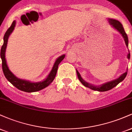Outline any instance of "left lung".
Listing matches in <instances>:
<instances>
[{"label": "left lung", "mask_w": 132, "mask_h": 132, "mask_svg": "<svg viewBox=\"0 0 132 132\" xmlns=\"http://www.w3.org/2000/svg\"><path fill=\"white\" fill-rule=\"evenodd\" d=\"M108 22L109 23V24L111 25L112 27H113L114 29H116V30H117L122 35V36L123 37L124 40H125V45L127 48L128 47V37H127V35L125 33V30H124V28L123 26H122V24L120 23V22H119L118 20H116L115 19H108ZM130 51L128 50V54H127V58L128 60H130ZM127 71L128 69H127L126 72H124L123 74H122V75H120L118 78L116 79H113L111 81H109L107 82L104 83V84H102L101 85H99V86H95V85H92L91 84H89V83L87 82L84 81L83 79L81 77V75L79 74V72H78V71L76 69V72H77V75H78V79L79 80L80 82L83 84L84 86L86 87H88V88L92 89V90H97V91L99 92H104V91H107V90H109L110 89H112L114 87H116L117 85L119 84L120 82H121L125 78L126 76L127 75Z\"/></svg>", "instance_id": "8db88e82"}]
</instances>
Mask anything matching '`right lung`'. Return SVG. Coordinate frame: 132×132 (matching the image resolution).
<instances>
[{"mask_svg": "<svg viewBox=\"0 0 132 132\" xmlns=\"http://www.w3.org/2000/svg\"><path fill=\"white\" fill-rule=\"evenodd\" d=\"M15 25L16 21L13 20L11 26L7 30V31L5 33V35L4 37V44H3L1 50V57L2 59V66L3 72H4V76H5L6 79L13 86H14L15 87H16L18 89H19V90L27 92L39 91V90H42V89L45 88L47 86H49L53 81L56 76V75L58 65L60 64V63L64 58L65 54H63V55L60 56L56 60L50 72L48 75V76L46 77V78L43 81L35 82H31L30 81H27V80L18 78L9 69L5 58V52L6 48H7V42H8V39L9 36L13 32L15 27Z\"/></svg>", "mask_w": 132, "mask_h": 132, "instance_id": "add662e5", "label": "right lung"}]
</instances>
